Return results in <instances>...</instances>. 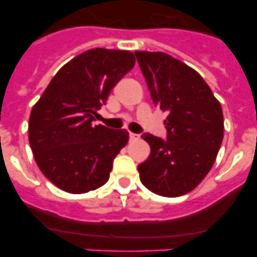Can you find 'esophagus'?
Segmentation results:
<instances>
[{
  "label": "esophagus",
  "mask_w": 257,
  "mask_h": 257,
  "mask_svg": "<svg viewBox=\"0 0 257 257\" xmlns=\"http://www.w3.org/2000/svg\"><path fill=\"white\" fill-rule=\"evenodd\" d=\"M128 136H130V140H131V142H136V140H139V139H140V135H138V134L130 133V134H128Z\"/></svg>",
  "instance_id": "obj_1"
}]
</instances>
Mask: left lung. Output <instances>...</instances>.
<instances>
[{"label":"left lung","instance_id":"obj_1","mask_svg":"<svg viewBox=\"0 0 257 257\" xmlns=\"http://www.w3.org/2000/svg\"><path fill=\"white\" fill-rule=\"evenodd\" d=\"M154 105L167 112V138H142L151 147L138 166L140 181L158 196L192 192L215 163L224 138L219 100L198 72L165 52L135 51Z\"/></svg>","mask_w":257,"mask_h":257}]
</instances>
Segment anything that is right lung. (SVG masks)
Instances as JSON below:
<instances>
[{
  "label": "right lung",
  "mask_w": 257,
  "mask_h": 257,
  "mask_svg": "<svg viewBox=\"0 0 257 257\" xmlns=\"http://www.w3.org/2000/svg\"><path fill=\"white\" fill-rule=\"evenodd\" d=\"M135 61L130 51L87 50L59 69L32 108V152L42 174L61 190L81 194L108 181L128 133L94 124L95 115Z\"/></svg>",
  "instance_id": "1"
}]
</instances>
